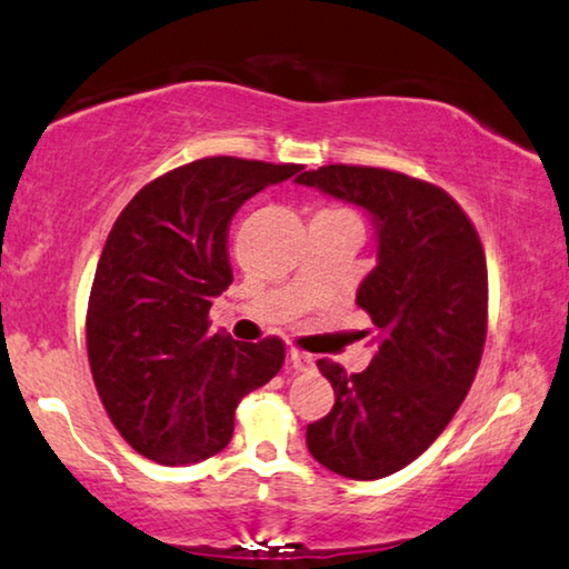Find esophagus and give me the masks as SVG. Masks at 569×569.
Here are the masks:
<instances>
[{
	"mask_svg": "<svg viewBox=\"0 0 569 569\" xmlns=\"http://www.w3.org/2000/svg\"><path fill=\"white\" fill-rule=\"evenodd\" d=\"M287 358H290V363H292V369L295 371H300V373H310V371H315V361H312V356H308V353H302V351H292L287 353Z\"/></svg>",
	"mask_w": 569,
	"mask_h": 569,
	"instance_id": "obj_1",
	"label": "esophagus"
}]
</instances>
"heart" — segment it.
Here are the masks:
<instances>
[{"instance_id":"b5f03b06","label":"heart","mask_w":569,"mask_h":569,"mask_svg":"<svg viewBox=\"0 0 569 569\" xmlns=\"http://www.w3.org/2000/svg\"><path fill=\"white\" fill-rule=\"evenodd\" d=\"M330 213H346V216H351L348 211H343V208H336V211H330Z\"/></svg>"}]
</instances>
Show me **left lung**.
<instances>
[{
	"label": "left lung",
	"mask_w": 569,
	"mask_h": 569,
	"mask_svg": "<svg viewBox=\"0 0 569 569\" xmlns=\"http://www.w3.org/2000/svg\"><path fill=\"white\" fill-rule=\"evenodd\" d=\"M295 182L363 208L376 229V267L356 292L376 353L361 373L318 361L336 405L308 425V450L343 478L391 476L440 437L476 379L488 315L483 247L432 182L356 164H326Z\"/></svg>",
	"instance_id": "left-lung-1"
}]
</instances>
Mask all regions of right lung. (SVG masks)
Wrapping results in <instances>:
<instances>
[{
    "instance_id": "add662e5",
    "label": "right lung",
    "mask_w": 569,
    "mask_h": 569,
    "mask_svg": "<svg viewBox=\"0 0 569 569\" xmlns=\"http://www.w3.org/2000/svg\"><path fill=\"white\" fill-rule=\"evenodd\" d=\"M300 170L206 157L152 180L119 213L96 267L86 346L107 415L139 456L190 466L221 452L241 397L282 369V340L211 333L208 310L233 282V213Z\"/></svg>"
}]
</instances>
